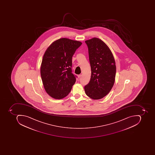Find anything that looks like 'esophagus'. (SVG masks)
Listing matches in <instances>:
<instances>
[{"instance_id":"34e87169","label":"esophagus","mask_w":155,"mask_h":155,"mask_svg":"<svg viewBox=\"0 0 155 155\" xmlns=\"http://www.w3.org/2000/svg\"><path fill=\"white\" fill-rule=\"evenodd\" d=\"M81 74H79V75H78V78H79V79H80V78H81Z\"/></svg>"}]
</instances>
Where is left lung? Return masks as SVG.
Returning <instances> with one entry per match:
<instances>
[{"instance_id": "8db88e82", "label": "left lung", "mask_w": 155, "mask_h": 155, "mask_svg": "<svg viewBox=\"0 0 155 155\" xmlns=\"http://www.w3.org/2000/svg\"><path fill=\"white\" fill-rule=\"evenodd\" d=\"M85 43L91 70L90 81L84 87L85 93L91 99H100L109 93L114 84L115 61L110 50L99 38H94Z\"/></svg>"}]
</instances>
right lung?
<instances>
[{"instance_id":"obj_1","label":"right lung","mask_w":155,"mask_h":155,"mask_svg":"<svg viewBox=\"0 0 155 155\" xmlns=\"http://www.w3.org/2000/svg\"><path fill=\"white\" fill-rule=\"evenodd\" d=\"M82 43L61 38L54 41L45 53L41 67L44 87L56 99L68 94L77 76L72 73V57Z\"/></svg>"}]
</instances>
